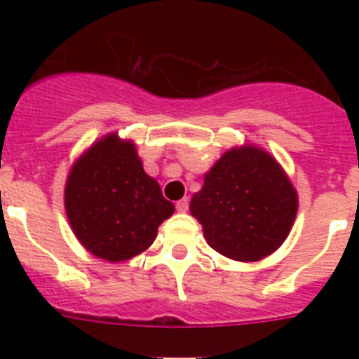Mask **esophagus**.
Wrapping results in <instances>:
<instances>
[{
  "instance_id": "1",
  "label": "esophagus",
  "mask_w": 359,
  "mask_h": 359,
  "mask_svg": "<svg viewBox=\"0 0 359 359\" xmlns=\"http://www.w3.org/2000/svg\"><path fill=\"white\" fill-rule=\"evenodd\" d=\"M176 210L182 212V214H185V212L189 210V199H187V198L180 199V201L176 203Z\"/></svg>"
}]
</instances>
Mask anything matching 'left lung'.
<instances>
[{"mask_svg": "<svg viewBox=\"0 0 359 359\" xmlns=\"http://www.w3.org/2000/svg\"><path fill=\"white\" fill-rule=\"evenodd\" d=\"M297 210L298 194L286 170L253 144L224 152L190 199L208 246L241 262L261 261L280 248Z\"/></svg>", "mask_w": 359, "mask_h": 359, "instance_id": "left-lung-1", "label": "left lung"}]
</instances>
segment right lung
<instances>
[{"mask_svg": "<svg viewBox=\"0 0 359 359\" xmlns=\"http://www.w3.org/2000/svg\"><path fill=\"white\" fill-rule=\"evenodd\" d=\"M65 208L79 243L107 262L145 252L158 226L174 214L172 203L144 170L136 145L116 133L93 142L72 165Z\"/></svg>", "mask_w": 359, "mask_h": 359, "instance_id": "1", "label": "right lung"}]
</instances>
